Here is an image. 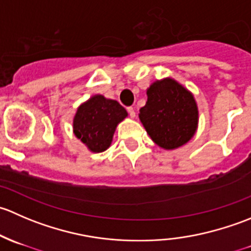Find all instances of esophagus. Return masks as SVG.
I'll list each match as a JSON object with an SVG mask.
<instances>
[{
    "label": "esophagus",
    "instance_id": "obj_1",
    "mask_svg": "<svg viewBox=\"0 0 251 251\" xmlns=\"http://www.w3.org/2000/svg\"><path fill=\"white\" fill-rule=\"evenodd\" d=\"M127 113H128V115L131 116V118H135V116H136L135 109H133L132 107H128V108H127Z\"/></svg>",
    "mask_w": 251,
    "mask_h": 251
}]
</instances>
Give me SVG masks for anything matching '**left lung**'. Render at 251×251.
Segmentation results:
<instances>
[{"label":"left lung","mask_w":251,"mask_h":251,"mask_svg":"<svg viewBox=\"0 0 251 251\" xmlns=\"http://www.w3.org/2000/svg\"><path fill=\"white\" fill-rule=\"evenodd\" d=\"M147 96L140 120L154 143L170 151L193 137L198 126V107L187 88L166 77L151 83Z\"/></svg>","instance_id":"8db88e82"}]
</instances>
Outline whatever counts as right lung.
<instances>
[{"mask_svg": "<svg viewBox=\"0 0 251 251\" xmlns=\"http://www.w3.org/2000/svg\"><path fill=\"white\" fill-rule=\"evenodd\" d=\"M126 116L127 111L116 100L96 95L77 108L73 128L91 151L100 153L109 148L116 126Z\"/></svg>", "mask_w": 251, "mask_h": 251, "instance_id": "obj_1", "label": "right lung"}]
</instances>
